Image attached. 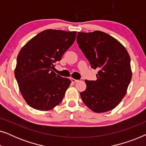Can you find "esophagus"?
Segmentation results:
<instances>
[{
    "label": "esophagus",
    "mask_w": 146,
    "mask_h": 146,
    "mask_svg": "<svg viewBox=\"0 0 146 146\" xmlns=\"http://www.w3.org/2000/svg\"><path fill=\"white\" fill-rule=\"evenodd\" d=\"M70 80H71L72 82H73V83H76V82H77L78 81V80H77L72 78H70Z\"/></svg>",
    "instance_id": "34e87169"
}]
</instances>
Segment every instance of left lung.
<instances>
[{"instance_id":"8db88e82","label":"left lung","mask_w":146,"mask_h":146,"mask_svg":"<svg viewBox=\"0 0 146 146\" xmlns=\"http://www.w3.org/2000/svg\"><path fill=\"white\" fill-rule=\"evenodd\" d=\"M76 40L92 68L98 70L96 80H85L82 100L94 112L111 110L124 97L131 81L129 54L119 41L101 31L78 33Z\"/></svg>"}]
</instances>
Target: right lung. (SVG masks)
<instances>
[{"instance_id":"right-lung-1","label":"right lung","mask_w":146,"mask_h":146,"mask_svg":"<svg viewBox=\"0 0 146 146\" xmlns=\"http://www.w3.org/2000/svg\"><path fill=\"white\" fill-rule=\"evenodd\" d=\"M76 32L48 29L28 42L20 50L15 76L30 106L49 110L62 101L71 80L56 74L54 64L74 42Z\"/></svg>"}]
</instances>
